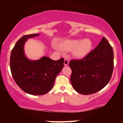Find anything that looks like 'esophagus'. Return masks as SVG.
<instances>
[{"mask_svg":"<svg viewBox=\"0 0 123 123\" xmlns=\"http://www.w3.org/2000/svg\"><path fill=\"white\" fill-rule=\"evenodd\" d=\"M69 61L68 59H67V58L65 59V60H64V65L65 66H67L69 64Z\"/></svg>","mask_w":123,"mask_h":123,"instance_id":"34e87169","label":"esophagus"}]
</instances>
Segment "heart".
<instances>
[{
	"instance_id": "b5f03b06",
	"label": "heart",
	"mask_w": 123,
	"mask_h": 123,
	"mask_svg": "<svg viewBox=\"0 0 123 123\" xmlns=\"http://www.w3.org/2000/svg\"><path fill=\"white\" fill-rule=\"evenodd\" d=\"M61 49L66 51L72 50V54L76 58H83L90 53L92 47L91 41L88 39L84 40H68L62 42ZM54 48L57 49V46Z\"/></svg>"
}]
</instances>
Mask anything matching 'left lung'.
<instances>
[{
  "label": "left lung",
  "mask_w": 123,
  "mask_h": 123,
  "mask_svg": "<svg viewBox=\"0 0 123 123\" xmlns=\"http://www.w3.org/2000/svg\"><path fill=\"white\" fill-rule=\"evenodd\" d=\"M113 58L112 47L104 37L85 57L70 61V82L73 88L83 95L94 94L102 90L112 76Z\"/></svg>",
  "instance_id": "1"
}]
</instances>
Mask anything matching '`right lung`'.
I'll return each mask as SVG.
<instances>
[{
    "mask_svg": "<svg viewBox=\"0 0 123 123\" xmlns=\"http://www.w3.org/2000/svg\"><path fill=\"white\" fill-rule=\"evenodd\" d=\"M39 34L25 35L17 41L10 55V66L16 84L21 90L31 95H44L51 90L55 80L63 67L64 59L54 61L43 57L29 60L24 54L25 43L29 38Z\"/></svg>",
    "mask_w": 123,
    "mask_h": 123,
    "instance_id": "obj_1",
    "label": "right lung"
}]
</instances>
